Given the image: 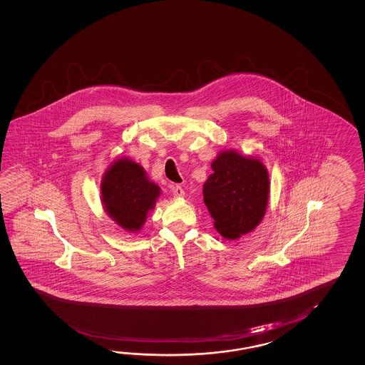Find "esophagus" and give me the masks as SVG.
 <instances>
[{"label": "esophagus", "mask_w": 365, "mask_h": 365, "mask_svg": "<svg viewBox=\"0 0 365 365\" xmlns=\"http://www.w3.org/2000/svg\"><path fill=\"white\" fill-rule=\"evenodd\" d=\"M172 192L175 198L185 197V190L180 185H172Z\"/></svg>", "instance_id": "1"}]
</instances>
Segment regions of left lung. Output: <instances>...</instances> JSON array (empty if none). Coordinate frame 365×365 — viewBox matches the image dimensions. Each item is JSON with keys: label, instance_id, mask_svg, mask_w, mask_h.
Instances as JSON below:
<instances>
[{"label": "left lung", "instance_id": "8db88e82", "mask_svg": "<svg viewBox=\"0 0 365 365\" xmlns=\"http://www.w3.org/2000/svg\"><path fill=\"white\" fill-rule=\"evenodd\" d=\"M214 173L203 185V202L214 227L225 240L251 233L269 203V180L263 163L235 150L221 151L211 163Z\"/></svg>", "mask_w": 365, "mask_h": 365}]
</instances>
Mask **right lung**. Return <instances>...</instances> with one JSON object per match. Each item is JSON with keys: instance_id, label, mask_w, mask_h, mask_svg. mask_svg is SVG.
Listing matches in <instances>:
<instances>
[{"instance_id": "obj_1", "label": "right lung", "mask_w": 365, "mask_h": 365, "mask_svg": "<svg viewBox=\"0 0 365 365\" xmlns=\"http://www.w3.org/2000/svg\"><path fill=\"white\" fill-rule=\"evenodd\" d=\"M101 195L108 216L125 232L138 233L155 207L160 187L149 180L138 163L120 158L103 175Z\"/></svg>"}]
</instances>
